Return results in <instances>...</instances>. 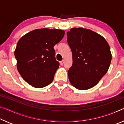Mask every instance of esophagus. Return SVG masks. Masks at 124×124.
<instances>
[{"mask_svg": "<svg viewBox=\"0 0 124 124\" xmlns=\"http://www.w3.org/2000/svg\"><path fill=\"white\" fill-rule=\"evenodd\" d=\"M64 60H62V61H61L60 62V64H61V66H62V65H63V64H64Z\"/></svg>", "mask_w": 124, "mask_h": 124, "instance_id": "34e87169", "label": "esophagus"}]
</instances>
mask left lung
Returning a JSON list of instances; mask_svg holds the SVG:
<instances>
[{
  "label": "left lung",
  "mask_w": 124,
  "mask_h": 124,
  "mask_svg": "<svg viewBox=\"0 0 124 124\" xmlns=\"http://www.w3.org/2000/svg\"><path fill=\"white\" fill-rule=\"evenodd\" d=\"M67 35L73 56L68 70L71 84L81 90L93 87L109 67L112 54L108 43L101 35L85 28H73Z\"/></svg>",
  "instance_id": "obj_1"
}]
</instances>
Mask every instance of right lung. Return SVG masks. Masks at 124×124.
Masks as SVG:
<instances>
[{
    "mask_svg": "<svg viewBox=\"0 0 124 124\" xmlns=\"http://www.w3.org/2000/svg\"><path fill=\"white\" fill-rule=\"evenodd\" d=\"M64 33L60 29H37L18 40L15 51L17 68L29 85L41 88L53 81L60 66L54 47L63 39Z\"/></svg>",
    "mask_w": 124,
    "mask_h": 124,
    "instance_id": "right-lung-1",
    "label": "right lung"
}]
</instances>
